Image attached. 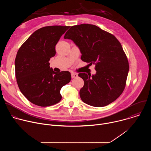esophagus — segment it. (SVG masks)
<instances>
[{
    "mask_svg": "<svg viewBox=\"0 0 151 151\" xmlns=\"http://www.w3.org/2000/svg\"><path fill=\"white\" fill-rule=\"evenodd\" d=\"M71 75H72V78H77L78 77V74H76V73H72V74H71Z\"/></svg>",
    "mask_w": 151,
    "mask_h": 151,
    "instance_id": "34e87169",
    "label": "esophagus"
}]
</instances>
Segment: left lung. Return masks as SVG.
<instances>
[{
  "label": "left lung",
  "instance_id": "left-lung-1",
  "mask_svg": "<svg viewBox=\"0 0 151 151\" xmlns=\"http://www.w3.org/2000/svg\"><path fill=\"white\" fill-rule=\"evenodd\" d=\"M64 39L72 40L79 48L81 60L95 64L96 73L79 74L84 81L80 90L81 100L94 107H103L123 92L129 71L128 61L120 42L111 33L88 24L72 26Z\"/></svg>",
  "mask_w": 151,
  "mask_h": 151
}]
</instances>
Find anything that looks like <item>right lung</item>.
I'll return each mask as SVG.
<instances>
[{
  "label": "right lung",
  "mask_w": 151,
  "mask_h": 151,
  "mask_svg": "<svg viewBox=\"0 0 151 151\" xmlns=\"http://www.w3.org/2000/svg\"><path fill=\"white\" fill-rule=\"evenodd\" d=\"M69 26H52L33 33L18 50L15 76L22 94L31 103L50 106L61 100L60 90L71 80L68 71L54 72L49 61L55 55V45Z\"/></svg>",
  "instance_id": "right-lung-1"
}]
</instances>
